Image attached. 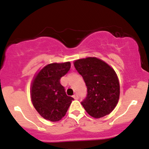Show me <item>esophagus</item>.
Returning a JSON list of instances; mask_svg holds the SVG:
<instances>
[{"label":"esophagus","mask_w":149,"mask_h":149,"mask_svg":"<svg viewBox=\"0 0 149 149\" xmlns=\"http://www.w3.org/2000/svg\"><path fill=\"white\" fill-rule=\"evenodd\" d=\"M73 98H74L75 100H78V99H79V95H78L77 94H75L74 95H73Z\"/></svg>","instance_id":"obj_1"}]
</instances>
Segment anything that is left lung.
Here are the masks:
<instances>
[{"label": "left lung", "mask_w": 149, "mask_h": 149, "mask_svg": "<svg viewBox=\"0 0 149 149\" xmlns=\"http://www.w3.org/2000/svg\"><path fill=\"white\" fill-rule=\"evenodd\" d=\"M74 66L87 87L86 97L81 102L87 113L94 118L109 115L120 97L119 81L115 70L97 58L77 60Z\"/></svg>", "instance_id": "8db88e82"}]
</instances>
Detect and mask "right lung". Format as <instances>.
<instances>
[{"mask_svg":"<svg viewBox=\"0 0 149 149\" xmlns=\"http://www.w3.org/2000/svg\"><path fill=\"white\" fill-rule=\"evenodd\" d=\"M70 68V62L51 63L45 66L34 78L31 84V101L36 110L45 119L59 121L74 100L66 94L65 88L60 82Z\"/></svg>","mask_w":149,"mask_h":149,"instance_id":"add662e5","label":"right lung"}]
</instances>
